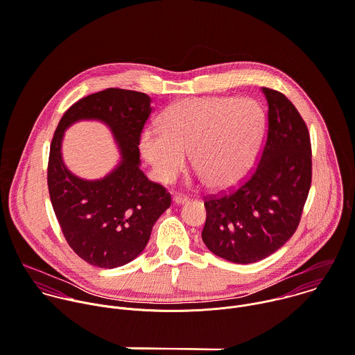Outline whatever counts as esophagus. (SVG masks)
Returning <instances> with one entry per match:
<instances>
[{"label": "esophagus", "instance_id": "esophagus-1", "mask_svg": "<svg viewBox=\"0 0 355 355\" xmlns=\"http://www.w3.org/2000/svg\"><path fill=\"white\" fill-rule=\"evenodd\" d=\"M173 202L178 204V205H182V204H186L189 201V198L186 196H182V194H175L173 196Z\"/></svg>", "mask_w": 355, "mask_h": 355}]
</instances>
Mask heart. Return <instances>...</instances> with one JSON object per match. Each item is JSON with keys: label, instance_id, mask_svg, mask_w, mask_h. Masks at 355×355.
Here are the masks:
<instances>
[{"label": "heart", "instance_id": "heart-1", "mask_svg": "<svg viewBox=\"0 0 355 355\" xmlns=\"http://www.w3.org/2000/svg\"><path fill=\"white\" fill-rule=\"evenodd\" d=\"M161 129L141 135L140 148L158 180L169 183L186 164L209 189L239 183L258 153L265 116L250 98L197 97L175 103L162 114Z\"/></svg>", "mask_w": 355, "mask_h": 355}]
</instances>
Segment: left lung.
<instances>
[{"instance_id": "obj_1", "label": "left lung", "mask_w": 355, "mask_h": 355, "mask_svg": "<svg viewBox=\"0 0 355 355\" xmlns=\"http://www.w3.org/2000/svg\"><path fill=\"white\" fill-rule=\"evenodd\" d=\"M262 93L268 103V135L255 172L230 194L204 202V244L236 263L261 261L294 234L311 186L305 122L284 94L266 87Z\"/></svg>"}]
</instances>
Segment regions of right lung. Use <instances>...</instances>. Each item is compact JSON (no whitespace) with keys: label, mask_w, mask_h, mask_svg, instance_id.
Here are the masks:
<instances>
[{"label":"right lung","mask_w":355,"mask_h":355,"mask_svg":"<svg viewBox=\"0 0 355 355\" xmlns=\"http://www.w3.org/2000/svg\"><path fill=\"white\" fill-rule=\"evenodd\" d=\"M151 111L147 94L107 89L75 103L53 137L49 159L51 204L71 248L94 266L112 269L139 257L154 223L171 207V194L140 169V135ZM80 120L104 123L119 146L120 162L101 180H82L63 162V135Z\"/></svg>","instance_id":"add662e5"}]
</instances>
